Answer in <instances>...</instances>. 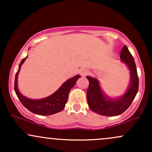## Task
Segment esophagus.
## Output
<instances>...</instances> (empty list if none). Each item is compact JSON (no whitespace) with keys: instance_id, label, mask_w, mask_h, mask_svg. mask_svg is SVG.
Instances as JSON below:
<instances>
[{"instance_id":"1","label":"esophagus","mask_w":152,"mask_h":152,"mask_svg":"<svg viewBox=\"0 0 152 152\" xmlns=\"http://www.w3.org/2000/svg\"><path fill=\"white\" fill-rule=\"evenodd\" d=\"M88 73H89L88 72V70H87L86 69H81V70L79 71V74L82 76H86Z\"/></svg>"}]
</instances>
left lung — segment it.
I'll return each mask as SVG.
<instances>
[{"mask_svg": "<svg viewBox=\"0 0 152 152\" xmlns=\"http://www.w3.org/2000/svg\"><path fill=\"white\" fill-rule=\"evenodd\" d=\"M120 58L125 63L131 71L130 84L126 92L116 99H111L103 93L99 81L86 76L89 81L87 90V102L88 107L94 112L106 116H114L121 114L129 107L139 89V77L134 59L126 46L122 48Z\"/></svg>", "mask_w": 152, "mask_h": 152, "instance_id": "8db88e82", "label": "left lung"}]
</instances>
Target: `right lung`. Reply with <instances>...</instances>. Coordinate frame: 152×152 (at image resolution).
Returning <instances> with one entry per match:
<instances>
[{
    "label": "right lung",
    "instance_id": "right-lung-1",
    "mask_svg": "<svg viewBox=\"0 0 152 152\" xmlns=\"http://www.w3.org/2000/svg\"><path fill=\"white\" fill-rule=\"evenodd\" d=\"M27 57L26 58H23L21 62L19 64L18 70L15 74V78L14 89L20 102L28 110H29L32 113L41 115V116L52 115L62 111L65 107L66 102H67L69 91L74 86L76 81L81 77V76L76 75L74 77L69 78V80H67L63 83L62 86L55 93L51 94L46 98L38 99V100L30 99L23 96L19 92L18 88V75L19 71H20L23 63L25 61Z\"/></svg>",
    "mask_w": 152,
    "mask_h": 152
}]
</instances>
